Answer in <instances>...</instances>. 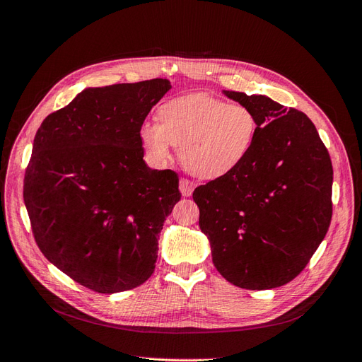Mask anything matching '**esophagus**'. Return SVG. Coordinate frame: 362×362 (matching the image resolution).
Instances as JSON below:
<instances>
[{
    "mask_svg": "<svg viewBox=\"0 0 362 362\" xmlns=\"http://www.w3.org/2000/svg\"><path fill=\"white\" fill-rule=\"evenodd\" d=\"M180 190H181L184 198H189V196H192V193L194 190V182L187 178H181L180 180Z\"/></svg>",
    "mask_w": 362,
    "mask_h": 362,
    "instance_id": "obj_1",
    "label": "esophagus"
}]
</instances>
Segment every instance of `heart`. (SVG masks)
Segmentation results:
<instances>
[{"mask_svg":"<svg viewBox=\"0 0 362 362\" xmlns=\"http://www.w3.org/2000/svg\"><path fill=\"white\" fill-rule=\"evenodd\" d=\"M160 122H145L140 140L156 161H166L180 146L184 168L213 180L234 170L245 160L257 136V117L243 104H226L205 93H190L164 103Z\"/></svg>","mask_w":362,"mask_h":362,"instance_id":"1","label":"heart"}]
</instances>
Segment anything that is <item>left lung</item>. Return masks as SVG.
<instances>
[{
	"label": "left lung",
	"instance_id": "8db88e82",
	"mask_svg": "<svg viewBox=\"0 0 362 362\" xmlns=\"http://www.w3.org/2000/svg\"><path fill=\"white\" fill-rule=\"evenodd\" d=\"M223 93L249 107L258 128L234 170L194 189L199 226L226 281L276 288L306 267L329 229L331 157L305 113L262 95Z\"/></svg>",
	"mask_w": 362,
	"mask_h": 362
}]
</instances>
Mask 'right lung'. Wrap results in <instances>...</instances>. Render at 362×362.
Returning <instances> with one entry per match:
<instances>
[{
  "mask_svg": "<svg viewBox=\"0 0 362 362\" xmlns=\"http://www.w3.org/2000/svg\"><path fill=\"white\" fill-rule=\"evenodd\" d=\"M169 89L166 78L86 89L43 119L33 141L24 177L33 235L92 291H127L154 273L180 178L146 166L140 128Z\"/></svg>",
  "mask_w": 362,
  "mask_h": 362,
  "instance_id": "1",
  "label": "right lung"
}]
</instances>
